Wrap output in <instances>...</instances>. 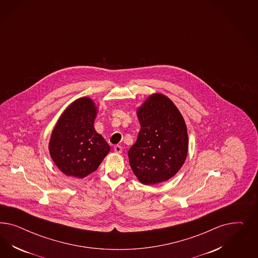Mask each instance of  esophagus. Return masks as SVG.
Listing matches in <instances>:
<instances>
[{"label":"esophagus","mask_w":258,"mask_h":258,"mask_svg":"<svg viewBox=\"0 0 258 258\" xmlns=\"http://www.w3.org/2000/svg\"><path fill=\"white\" fill-rule=\"evenodd\" d=\"M113 149H114V151L116 152V153H122V147L121 146H119V145H116V146H114L113 147Z\"/></svg>","instance_id":"34e87169"}]
</instances>
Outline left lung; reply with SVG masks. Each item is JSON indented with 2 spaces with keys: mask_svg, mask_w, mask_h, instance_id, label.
Listing matches in <instances>:
<instances>
[{
  "mask_svg": "<svg viewBox=\"0 0 258 258\" xmlns=\"http://www.w3.org/2000/svg\"><path fill=\"white\" fill-rule=\"evenodd\" d=\"M140 132L127 155L133 173L150 185L170 179L184 163L186 125L179 109L163 94L151 95L137 110Z\"/></svg>",
  "mask_w": 258,
  "mask_h": 258,
  "instance_id": "left-lung-1",
  "label": "left lung"
}]
</instances>
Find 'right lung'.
Instances as JSON below:
<instances>
[{
    "mask_svg": "<svg viewBox=\"0 0 258 258\" xmlns=\"http://www.w3.org/2000/svg\"><path fill=\"white\" fill-rule=\"evenodd\" d=\"M96 108L88 97L79 98L58 119L49 143L55 165L67 176L84 178L95 171L109 146L94 127Z\"/></svg>",
    "mask_w": 258,
    "mask_h": 258,
    "instance_id": "add662e5",
    "label": "right lung"
}]
</instances>
